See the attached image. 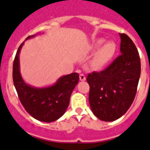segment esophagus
<instances>
[{
    "label": "esophagus",
    "mask_w": 150,
    "mask_h": 150,
    "mask_svg": "<svg viewBox=\"0 0 150 150\" xmlns=\"http://www.w3.org/2000/svg\"><path fill=\"white\" fill-rule=\"evenodd\" d=\"M79 79L81 81H85L86 80V77H85V75L84 74H80L79 75Z\"/></svg>",
    "instance_id": "34e87169"
}]
</instances>
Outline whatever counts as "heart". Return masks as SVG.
Masks as SVG:
<instances>
[{
	"label": "heart",
	"instance_id": "heart-1",
	"mask_svg": "<svg viewBox=\"0 0 150 150\" xmlns=\"http://www.w3.org/2000/svg\"><path fill=\"white\" fill-rule=\"evenodd\" d=\"M104 40L102 39L97 40L96 42L94 43V47L98 49L104 42ZM116 50H117V46L115 42L113 41H108L103 44L98 50L93 59V65L94 67L101 68L109 62L112 58L114 57Z\"/></svg>",
	"mask_w": 150,
	"mask_h": 150
}]
</instances>
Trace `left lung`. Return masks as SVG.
<instances>
[{"instance_id":"left-lung-1","label":"left lung","mask_w":150,"mask_h":150,"mask_svg":"<svg viewBox=\"0 0 150 150\" xmlns=\"http://www.w3.org/2000/svg\"><path fill=\"white\" fill-rule=\"evenodd\" d=\"M120 55L108 68L89 73V103L91 110L103 121H114L124 115L135 98L141 65L135 44L120 33Z\"/></svg>"}]
</instances>
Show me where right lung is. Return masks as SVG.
<instances>
[{
    "instance_id": "obj_1",
    "label": "right lung",
    "mask_w": 150,
    "mask_h": 150,
    "mask_svg": "<svg viewBox=\"0 0 150 150\" xmlns=\"http://www.w3.org/2000/svg\"><path fill=\"white\" fill-rule=\"evenodd\" d=\"M35 36H29L26 40ZM23 42L17 50L13 64V81L21 104L33 117L42 122L55 121L65 114L70 97L79 82V75L74 72L59 78L55 85L34 88L24 82L20 72L19 54Z\"/></svg>"
}]
</instances>
